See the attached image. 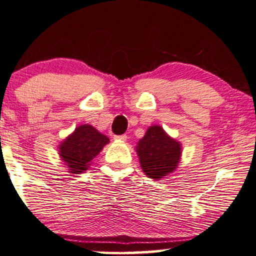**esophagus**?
Returning a JSON list of instances; mask_svg holds the SVG:
<instances>
[{"label":"esophagus","mask_w":256,"mask_h":256,"mask_svg":"<svg viewBox=\"0 0 256 256\" xmlns=\"http://www.w3.org/2000/svg\"><path fill=\"white\" fill-rule=\"evenodd\" d=\"M114 140H118V142H126L128 136L125 134H122V136H114Z\"/></svg>","instance_id":"34e87169"}]
</instances>
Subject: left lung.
Wrapping results in <instances>:
<instances>
[{
  "label": "left lung",
  "instance_id": "left-lung-1",
  "mask_svg": "<svg viewBox=\"0 0 256 256\" xmlns=\"http://www.w3.org/2000/svg\"><path fill=\"white\" fill-rule=\"evenodd\" d=\"M140 167L145 175L161 180L176 170L181 161L182 144L172 138L160 125L147 128L136 146Z\"/></svg>",
  "mask_w": 256,
  "mask_h": 256
}]
</instances>
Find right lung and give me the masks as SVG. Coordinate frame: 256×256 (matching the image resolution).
<instances>
[{
	"label": "right lung",
	"instance_id": "obj_1",
	"mask_svg": "<svg viewBox=\"0 0 256 256\" xmlns=\"http://www.w3.org/2000/svg\"><path fill=\"white\" fill-rule=\"evenodd\" d=\"M109 142V138L98 130L82 124L59 144L58 152L70 174H82L90 168L92 160Z\"/></svg>",
	"mask_w": 256,
	"mask_h": 256
}]
</instances>
